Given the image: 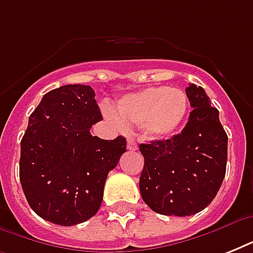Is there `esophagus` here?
Instances as JSON below:
<instances>
[{
  "mask_svg": "<svg viewBox=\"0 0 253 253\" xmlns=\"http://www.w3.org/2000/svg\"><path fill=\"white\" fill-rule=\"evenodd\" d=\"M127 148H128V150L130 151H136L138 150V144H136V143H135V140L134 139H128V140H127Z\"/></svg>",
  "mask_w": 253,
  "mask_h": 253,
  "instance_id": "1",
  "label": "esophagus"
}]
</instances>
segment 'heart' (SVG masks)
Instances as JSON below:
<instances>
[{"label":"heart","mask_w":253,"mask_h":253,"mask_svg":"<svg viewBox=\"0 0 253 253\" xmlns=\"http://www.w3.org/2000/svg\"><path fill=\"white\" fill-rule=\"evenodd\" d=\"M189 99L185 91L174 87L152 86L125 95L117 111L105 109V115L117 127L142 125L147 138L167 139L182 125L188 114Z\"/></svg>","instance_id":"b5f03b06"}]
</instances>
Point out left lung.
Here are the masks:
<instances>
[{"label": "left lung", "instance_id": "obj_1", "mask_svg": "<svg viewBox=\"0 0 253 253\" xmlns=\"http://www.w3.org/2000/svg\"><path fill=\"white\" fill-rule=\"evenodd\" d=\"M186 95L193 110L181 134L139 146L144 158L140 194L163 215L188 216L204 210L226 174L228 138L219 111L201 86L189 84Z\"/></svg>", "mask_w": 253, "mask_h": 253}]
</instances>
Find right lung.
Wrapping results in <instances>:
<instances>
[{
	"mask_svg": "<svg viewBox=\"0 0 253 253\" xmlns=\"http://www.w3.org/2000/svg\"><path fill=\"white\" fill-rule=\"evenodd\" d=\"M89 85H64L43 95L21 140L19 178L30 208L60 226L98 211L107 174L126 152V139L90 134L102 119Z\"/></svg>",
	"mask_w": 253,
	"mask_h": 253,
	"instance_id": "right-lung-1",
	"label": "right lung"
}]
</instances>
